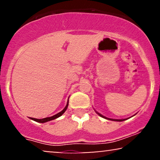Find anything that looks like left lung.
Here are the masks:
<instances>
[{"label":"left lung","instance_id":"1","mask_svg":"<svg viewBox=\"0 0 160 160\" xmlns=\"http://www.w3.org/2000/svg\"><path fill=\"white\" fill-rule=\"evenodd\" d=\"M95 111L96 112L97 114H98L99 116H100V117H103V118H104V119H107V120H112V121H117V122H122V121H124V120H127V119H120H120H111V118H108V117H104V116H103L102 114H101V113H99L98 112H97L96 111H95Z\"/></svg>","mask_w":160,"mask_h":160}]
</instances>
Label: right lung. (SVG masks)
Segmentation results:
<instances>
[{"mask_svg":"<svg viewBox=\"0 0 160 160\" xmlns=\"http://www.w3.org/2000/svg\"><path fill=\"white\" fill-rule=\"evenodd\" d=\"M68 106V100L67 104H66V106L65 107V108H64V109L62 110V111H60L59 113H56V114H55L54 116H52V117H46V118H43V119H36V118H32V117H31V120H34V121H36V122H41V123H44V122H48V121L53 120H55V119L58 118V117H61V116L64 113H65L66 110H67Z\"/></svg>","mask_w":160,"mask_h":160,"instance_id":"right-lung-1","label":"right lung"}]
</instances>
